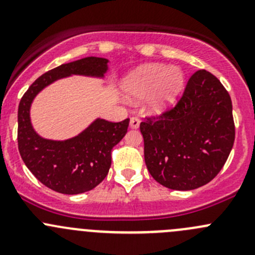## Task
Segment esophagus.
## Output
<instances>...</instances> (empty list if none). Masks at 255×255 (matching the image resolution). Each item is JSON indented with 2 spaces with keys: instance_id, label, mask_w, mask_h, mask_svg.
<instances>
[{
  "instance_id": "obj_1",
  "label": "esophagus",
  "mask_w": 255,
  "mask_h": 255,
  "mask_svg": "<svg viewBox=\"0 0 255 255\" xmlns=\"http://www.w3.org/2000/svg\"><path fill=\"white\" fill-rule=\"evenodd\" d=\"M139 123H140L139 118L132 117V118H130V121H129V127L132 128V129H137V128L139 127Z\"/></svg>"
}]
</instances>
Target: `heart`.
Wrapping results in <instances>:
<instances>
[{
	"mask_svg": "<svg viewBox=\"0 0 255 255\" xmlns=\"http://www.w3.org/2000/svg\"><path fill=\"white\" fill-rule=\"evenodd\" d=\"M184 82L185 76L180 68L151 63L126 75L121 81V92L128 101L143 99L150 93L146 100V111L161 115L175 104Z\"/></svg>",
	"mask_w": 255,
	"mask_h": 255,
	"instance_id": "b5f03b06",
	"label": "heart"
}]
</instances>
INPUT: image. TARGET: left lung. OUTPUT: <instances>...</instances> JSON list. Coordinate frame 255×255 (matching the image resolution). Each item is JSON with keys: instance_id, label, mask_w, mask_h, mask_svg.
<instances>
[{"instance_id": "left-lung-1", "label": "left lung", "mask_w": 255, "mask_h": 255, "mask_svg": "<svg viewBox=\"0 0 255 255\" xmlns=\"http://www.w3.org/2000/svg\"><path fill=\"white\" fill-rule=\"evenodd\" d=\"M139 128L154 180L171 190L197 189L220 173L232 150V101L220 80L199 70L173 110Z\"/></svg>"}]
</instances>
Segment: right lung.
<instances>
[{
    "mask_svg": "<svg viewBox=\"0 0 255 255\" xmlns=\"http://www.w3.org/2000/svg\"><path fill=\"white\" fill-rule=\"evenodd\" d=\"M109 59L87 56L63 64L38 78L18 106V149L25 166L49 189L78 195L96 187L111 168L112 148L127 133L129 120L113 123L102 118L92 121L75 137L64 140L43 138L30 121L33 101L49 85L73 75L105 79Z\"/></svg>",
    "mask_w": 255,
    "mask_h": 255,
    "instance_id": "add662e5",
    "label": "right lung"
}]
</instances>
